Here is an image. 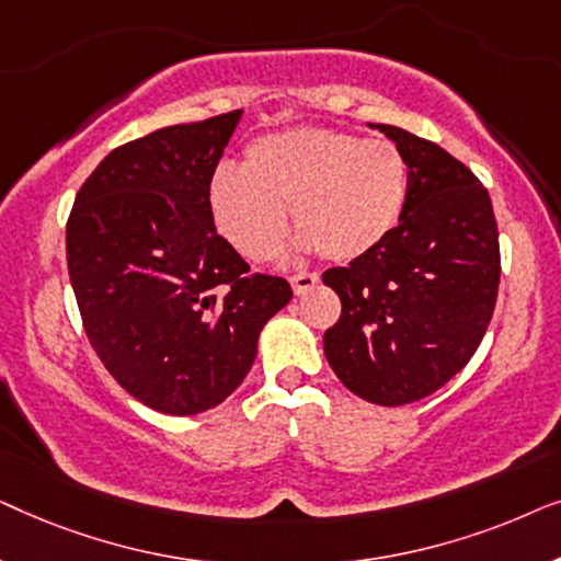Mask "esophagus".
Returning <instances> with one entry per match:
<instances>
[{
  "instance_id": "esophagus-1",
  "label": "esophagus",
  "mask_w": 561,
  "mask_h": 561,
  "mask_svg": "<svg viewBox=\"0 0 561 561\" xmlns=\"http://www.w3.org/2000/svg\"><path fill=\"white\" fill-rule=\"evenodd\" d=\"M319 283V273H296L294 278H290V286H294V294L301 296L306 290L313 288Z\"/></svg>"
}]
</instances>
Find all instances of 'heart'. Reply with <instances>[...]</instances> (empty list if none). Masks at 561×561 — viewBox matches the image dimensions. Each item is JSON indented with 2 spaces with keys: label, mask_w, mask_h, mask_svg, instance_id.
<instances>
[{
  "label": "heart",
  "mask_w": 561,
  "mask_h": 561,
  "mask_svg": "<svg viewBox=\"0 0 561 561\" xmlns=\"http://www.w3.org/2000/svg\"><path fill=\"white\" fill-rule=\"evenodd\" d=\"M409 183L396 142L296 127L252 140L242 168L219 165L209 181V209L219 234L252 263L280 252L288 206L306 250L350 263L396 232Z\"/></svg>",
  "instance_id": "b5f03b06"
}]
</instances>
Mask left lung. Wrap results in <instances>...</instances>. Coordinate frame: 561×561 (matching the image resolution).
<instances>
[{
  "label": "left lung",
  "mask_w": 561,
  "mask_h": 561,
  "mask_svg": "<svg viewBox=\"0 0 561 561\" xmlns=\"http://www.w3.org/2000/svg\"><path fill=\"white\" fill-rule=\"evenodd\" d=\"M409 163L401 225L347 267H329L342 317L324 355L363 401L405 405L432 396L470 363L493 319L501 248L488 191L436 142L370 125Z\"/></svg>",
  "instance_id": "obj_1"
}]
</instances>
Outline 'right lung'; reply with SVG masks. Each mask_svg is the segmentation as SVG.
Wrapping results in <instances>:
<instances>
[{
  "instance_id": "add662e5",
  "label": "right lung",
  "mask_w": 561,
  "mask_h": 561,
  "mask_svg": "<svg viewBox=\"0 0 561 561\" xmlns=\"http://www.w3.org/2000/svg\"><path fill=\"white\" fill-rule=\"evenodd\" d=\"M242 110L112 150L76 194L68 275L91 347L150 409L191 416L250 373L257 336L290 298L217 234L209 181Z\"/></svg>"
}]
</instances>
